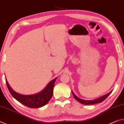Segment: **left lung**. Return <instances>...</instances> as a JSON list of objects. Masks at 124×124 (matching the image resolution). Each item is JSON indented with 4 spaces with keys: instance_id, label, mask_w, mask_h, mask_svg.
<instances>
[{
    "instance_id": "left-lung-1",
    "label": "left lung",
    "mask_w": 124,
    "mask_h": 124,
    "mask_svg": "<svg viewBox=\"0 0 124 124\" xmlns=\"http://www.w3.org/2000/svg\"><path fill=\"white\" fill-rule=\"evenodd\" d=\"M111 92H112V91H111V92H110L109 93H108V94H105V95H104V96L100 97V98L95 99V100H92V101L84 100V99L79 98L78 97H77L76 95L74 94V92H72V93L73 96L74 97V98H75V99H76V100L78 101V102H79L80 103H81V104H85V105H92V104H97V103H99L102 102L103 101H104L105 99H106L107 97H108L109 96V95H110V94Z\"/></svg>"
}]
</instances>
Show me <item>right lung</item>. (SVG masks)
Listing matches in <instances>:
<instances>
[{
  "label": "right lung",
  "instance_id": "add662e5",
  "mask_svg": "<svg viewBox=\"0 0 124 124\" xmlns=\"http://www.w3.org/2000/svg\"><path fill=\"white\" fill-rule=\"evenodd\" d=\"M54 78L49 83L44 90L37 94L33 95H22L15 92L11 88L5 78L8 90L14 98L25 106L32 108H38L47 104L53 94V88L56 79Z\"/></svg>",
  "mask_w": 124,
  "mask_h": 124
}]
</instances>
